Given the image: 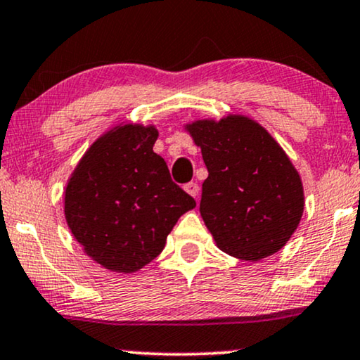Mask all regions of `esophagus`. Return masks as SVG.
I'll return each instance as SVG.
<instances>
[{
	"instance_id": "34e87169",
	"label": "esophagus",
	"mask_w": 360,
	"mask_h": 360,
	"mask_svg": "<svg viewBox=\"0 0 360 360\" xmlns=\"http://www.w3.org/2000/svg\"><path fill=\"white\" fill-rule=\"evenodd\" d=\"M184 188H185L186 193L193 196V198H196V196H198L200 186H198V184H195V181H190V184H186V185L184 186Z\"/></svg>"
}]
</instances>
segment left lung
<instances>
[{
	"mask_svg": "<svg viewBox=\"0 0 360 360\" xmlns=\"http://www.w3.org/2000/svg\"><path fill=\"white\" fill-rule=\"evenodd\" d=\"M188 131L208 169L200 213L218 248L250 262L282 249L304 205L302 180L282 147L244 116L196 121Z\"/></svg>",
	"mask_w": 360,
	"mask_h": 360,
	"instance_id": "1",
	"label": "left lung"
}]
</instances>
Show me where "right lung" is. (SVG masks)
<instances>
[{"label": "right lung", "mask_w": 360, "mask_h": 360, "mask_svg": "<svg viewBox=\"0 0 360 360\" xmlns=\"http://www.w3.org/2000/svg\"><path fill=\"white\" fill-rule=\"evenodd\" d=\"M154 127L120 126L93 144L65 190V218L85 252L115 272H136L164 250L196 201L152 147Z\"/></svg>", "instance_id": "right-lung-1"}]
</instances>
